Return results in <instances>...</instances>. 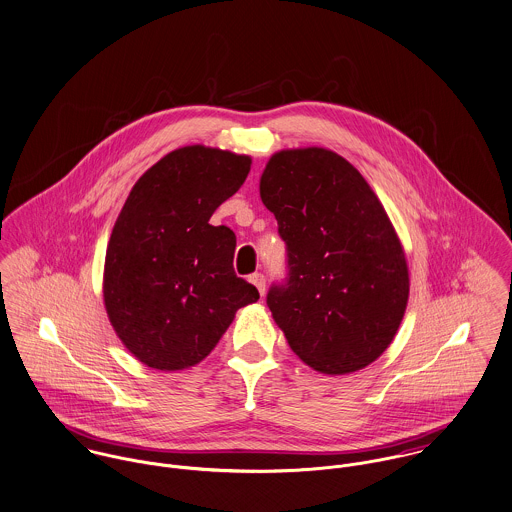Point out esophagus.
Here are the masks:
<instances>
[{
  "label": "esophagus",
  "instance_id": "1",
  "mask_svg": "<svg viewBox=\"0 0 512 512\" xmlns=\"http://www.w3.org/2000/svg\"><path fill=\"white\" fill-rule=\"evenodd\" d=\"M249 281L257 286V290H259V294H261V296L265 294V277H263L261 273L251 275V277H249Z\"/></svg>",
  "mask_w": 512,
  "mask_h": 512
}]
</instances>
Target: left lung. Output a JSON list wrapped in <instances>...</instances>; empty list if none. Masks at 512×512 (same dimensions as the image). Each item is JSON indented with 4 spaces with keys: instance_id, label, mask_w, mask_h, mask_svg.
Segmentation results:
<instances>
[{
    "instance_id": "left-lung-1",
    "label": "left lung",
    "mask_w": 512,
    "mask_h": 512,
    "mask_svg": "<svg viewBox=\"0 0 512 512\" xmlns=\"http://www.w3.org/2000/svg\"><path fill=\"white\" fill-rule=\"evenodd\" d=\"M286 243L288 281L267 304L314 371L349 375L393 343L408 304V265L381 200L324 147L275 153L259 182Z\"/></svg>"
}]
</instances>
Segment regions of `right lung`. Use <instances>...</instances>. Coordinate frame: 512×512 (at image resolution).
Returning <instances> with one entry per match:
<instances>
[{"label":"right lung","mask_w":512,"mask_h":512,"mask_svg":"<svg viewBox=\"0 0 512 512\" xmlns=\"http://www.w3.org/2000/svg\"><path fill=\"white\" fill-rule=\"evenodd\" d=\"M249 171V155L188 145L131 188L106 251L104 304L117 338L143 365L180 371L200 363L235 312L259 300L233 271L235 233L210 224Z\"/></svg>","instance_id":"obj_1"}]
</instances>
